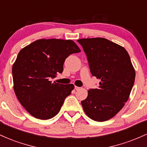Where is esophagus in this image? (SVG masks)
Returning a JSON list of instances; mask_svg holds the SVG:
<instances>
[{
	"label": "esophagus",
	"mask_w": 147,
	"mask_h": 147,
	"mask_svg": "<svg viewBox=\"0 0 147 147\" xmlns=\"http://www.w3.org/2000/svg\"><path fill=\"white\" fill-rule=\"evenodd\" d=\"M81 88L80 87H78V86H75V89L76 90H79V89H80Z\"/></svg>",
	"instance_id": "esophagus-1"
}]
</instances>
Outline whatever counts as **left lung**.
<instances>
[{
    "label": "left lung",
    "instance_id": "obj_1",
    "mask_svg": "<svg viewBox=\"0 0 147 147\" xmlns=\"http://www.w3.org/2000/svg\"><path fill=\"white\" fill-rule=\"evenodd\" d=\"M87 57L92 76L100 80L97 88L90 89L82 101L90 119L104 122L122 109L127 102L136 77L128 52L123 47L104 38L77 40Z\"/></svg>",
    "mask_w": 147,
    "mask_h": 147
}]
</instances>
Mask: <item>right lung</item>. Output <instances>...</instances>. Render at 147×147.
<instances>
[{"label": "right lung", "mask_w": 147, "mask_h": 147, "mask_svg": "<svg viewBox=\"0 0 147 147\" xmlns=\"http://www.w3.org/2000/svg\"><path fill=\"white\" fill-rule=\"evenodd\" d=\"M81 52L72 40L39 39L18 53L12 66L14 90L21 105L33 117L48 119L59 112L73 84L54 82L62 73L65 59Z\"/></svg>", "instance_id": "1"}]
</instances>
